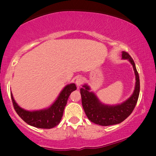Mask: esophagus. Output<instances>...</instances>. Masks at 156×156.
Wrapping results in <instances>:
<instances>
[{
    "instance_id": "1",
    "label": "esophagus",
    "mask_w": 156,
    "mask_h": 156,
    "mask_svg": "<svg viewBox=\"0 0 156 156\" xmlns=\"http://www.w3.org/2000/svg\"><path fill=\"white\" fill-rule=\"evenodd\" d=\"M83 82H84V78L82 77V76H77L76 79V81H75V83L76 84V86L77 87H80L81 85L83 84Z\"/></svg>"
}]
</instances>
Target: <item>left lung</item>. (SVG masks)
Instances as JSON below:
<instances>
[{"label": "left lung", "instance_id": "8db88e82", "mask_svg": "<svg viewBox=\"0 0 156 156\" xmlns=\"http://www.w3.org/2000/svg\"><path fill=\"white\" fill-rule=\"evenodd\" d=\"M123 59H129L133 65L136 74V87L133 94L126 101L116 106L102 104L93 92H89V87L84 85L80 89L82 104L87 118L91 122L100 126L118 124L129 117L135 108L140 92L139 75L136 68L133 59L128 52H122Z\"/></svg>", "mask_w": 156, "mask_h": 156}]
</instances>
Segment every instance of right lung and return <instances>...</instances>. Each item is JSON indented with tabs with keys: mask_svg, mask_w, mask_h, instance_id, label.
Returning <instances> with one entry per match:
<instances>
[{
	"mask_svg": "<svg viewBox=\"0 0 156 156\" xmlns=\"http://www.w3.org/2000/svg\"><path fill=\"white\" fill-rule=\"evenodd\" d=\"M76 89V87L74 84L67 85L50 108L35 112H28L20 108L15 101L12 94L11 99L15 111L25 123L36 128L50 129L60 122L69 96Z\"/></svg>",
	"mask_w": 156,
	"mask_h": 156,
	"instance_id": "1",
	"label": "right lung"
}]
</instances>
